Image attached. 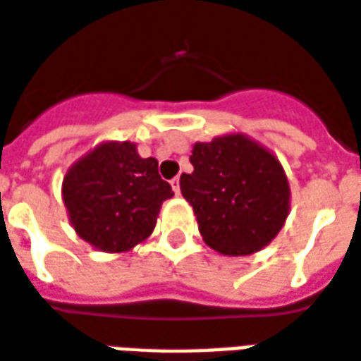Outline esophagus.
I'll list each match as a JSON object with an SVG mask.
<instances>
[{"mask_svg": "<svg viewBox=\"0 0 361 361\" xmlns=\"http://www.w3.org/2000/svg\"><path fill=\"white\" fill-rule=\"evenodd\" d=\"M171 186H173L175 194H178V192H180V178H178V177L171 178Z\"/></svg>", "mask_w": 361, "mask_h": 361, "instance_id": "1", "label": "esophagus"}]
</instances>
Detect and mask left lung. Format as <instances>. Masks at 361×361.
<instances>
[{
	"label": "left lung",
	"instance_id": "8db88e82",
	"mask_svg": "<svg viewBox=\"0 0 361 361\" xmlns=\"http://www.w3.org/2000/svg\"><path fill=\"white\" fill-rule=\"evenodd\" d=\"M190 163L194 171L180 175V192L207 246L246 256L277 236L290 188L275 155L242 134H228L194 144Z\"/></svg>",
	"mask_w": 361,
	"mask_h": 361
}]
</instances>
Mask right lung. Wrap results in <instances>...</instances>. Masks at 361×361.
<instances>
[{"label":"right lung","instance_id":"1","mask_svg":"<svg viewBox=\"0 0 361 361\" xmlns=\"http://www.w3.org/2000/svg\"><path fill=\"white\" fill-rule=\"evenodd\" d=\"M157 159L140 157L130 142H105L76 161L63 178V200L82 240L102 252H126L146 240L165 200Z\"/></svg>","mask_w":361,"mask_h":361}]
</instances>
